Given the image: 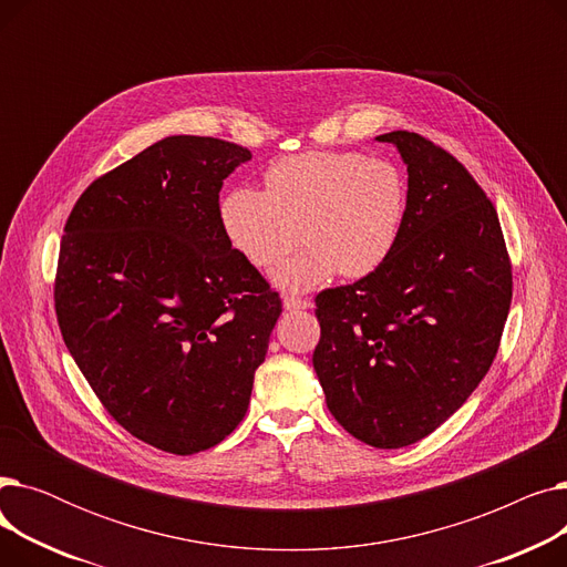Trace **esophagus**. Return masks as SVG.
I'll use <instances>...</instances> for the list:
<instances>
[{
  "label": "esophagus",
  "mask_w": 567,
  "mask_h": 567,
  "mask_svg": "<svg viewBox=\"0 0 567 567\" xmlns=\"http://www.w3.org/2000/svg\"><path fill=\"white\" fill-rule=\"evenodd\" d=\"M282 306H285V310L296 312V310H308V308H310V301L299 299V296H285V299H282Z\"/></svg>",
  "instance_id": "esophagus-1"
}]
</instances>
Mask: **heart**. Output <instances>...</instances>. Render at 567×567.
I'll return each instance as SVG.
<instances>
[{"label": "heart", "instance_id": "b5f03b06", "mask_svg": "<svg viewBox=\"0 0 567 567\" xmlns=\"http://www.w3.org/2000/svg\"><path fill=\"white\" fill-rule=\"evenodd\" d=\"M264 190L236 186L220 202L229 246L268 271L299 241L308 244L274 280L308 291L338 271L355 280L395 252L409 214V178L389 158L361 152L289 156L264 174Z\"/></svg>", "mask_w": 567, "mask_h": 567}]
</instances>
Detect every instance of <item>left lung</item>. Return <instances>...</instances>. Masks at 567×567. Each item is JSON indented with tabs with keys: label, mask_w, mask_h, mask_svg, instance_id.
Returning <instances> with one entry per match:
<instances>
[{
	"label": "left lung",
	"mask_w": 567,
	"mask_h": 567,
	"mask_svg": "<svg viewBox=\"0 0 567 567\" xmlns=\"http://www.w3.org/2000/svg\"><path fill=\"white\" fill-rule=\"evenodd\" d=\"M393 142L409 172V214L391 259L321 291L312 365L333 419L374 449L432 434L492 368L513 301L496 208L453 156L409 131Z\"/></svg>",
	"instance_id": "left-lung-1"
}]
</instances>
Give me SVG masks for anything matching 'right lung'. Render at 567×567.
I'll use <instances>...</instances> for the list:
<instances>
[{
    "label": "right lung",
    "instance_id": "obj_1",
    "mask_svg": "<svg viewBox=\"0 0 567 567\" xmlns=\"http://www.w3.org/2000/svg\"><path fill=\"white\" fill-rule=\"evenodd\" d=\"M246 146L172 135L99 176L66 220L59 331L86 383L135 439L214 449L244 421L282 301L220 225Z\"/></svg>",
    "mask_w": 567,
    "mask_h": 567
}]
</instances>
